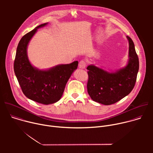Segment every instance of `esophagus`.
Instances as JSON below:
<instances>
[{"instance_id":"34e87169","label":"esophagus","mask_w":153,"mask_h":153,"mask_svg":"<svg viewBox=\"0 0 153 153\" xmlns=\"http://www.w3.org/2000/svg\"><path fill=\"white\" fill-rule=\"evenodd\" d=\"M86 62L84 60H81V61H80V62L79 63V68L85 69L86 67Z\"/></svg>"}]
</instances>
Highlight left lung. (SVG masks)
<instances>
[{
    "label": "left lung",
    "instance_id": "left-lung-1",
    "mask_svg": "<svg viewBox=\"0 0 153 153\" xmlns=\"http://www.w3.org/2000/svg\"><path fill=\"white\" fill-rule=\"evenodd\" d=\"M129 43L128 60L123 68L107 71L90 65L87 90L91 99L99 103L109 105L128 95L134 88L139 71V62L133 41L126 36Z\"/></svg>",
    "mask_w": 153,
    "mask_h": 153
}]
</instances>
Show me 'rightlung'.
Instances as JSON below:
<instances>
[{
  "instance_id": "1",
  "label": "right lung",
  "mask_w": 153,
  "mask_h": 153,
  "mask_svg": "<svg viewBox=\"0 0 153 153\" xmlns=\"http://www.w3.org/2000/svg\"><path fill=\"white\" fill-rule=\"evenodd\" d=\"M48 23L41 24L24 36L18 44L14 70L24 94L28 99L44 105L57 102L62 96L65 85L77 68L78 61L61 64L45 70H40L30 62L28 46L37 29Z\"/></svg>"
}]
</instances>
